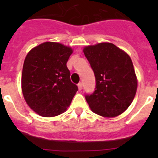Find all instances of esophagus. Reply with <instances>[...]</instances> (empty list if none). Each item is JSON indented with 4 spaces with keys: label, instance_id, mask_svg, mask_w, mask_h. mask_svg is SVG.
Here are the masks:
<instances>
[{
    "label": "esophagus",
    "instance_id": "obj_1",
    "mask_svg": "<svg viewBox=\"0 0 158 158\" xmlns=\"http://www.w3.org/2000/svg\"><path fill=\"white\" fill-rule=\"evenodd\" d=\"M77 87H78V90H79V91H81V89H82V83H81V82H80V83H78Z\"/></svg>",
    "mask_w": 158,
    "mask_h": 158
}]
</instances>
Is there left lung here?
<instances>
[{
    "mask_svg": "<svg viewBox=\"0 0 158 158\" xmlns=\"http://www.w3.org/2000/svg\"><path fill=\"white\" fill-rule=\"evenodd\" d=\"M83 52L96 77V90L85 96L92 111L105 118L121 115L131 105L138 88L131 57L111 43L86 46Z\"/></svg>",
    "mask_w": 158,
    "mask_h": 158,
    "instance_id": "obj_1",
    "label": "left lung"
}]
</instances>
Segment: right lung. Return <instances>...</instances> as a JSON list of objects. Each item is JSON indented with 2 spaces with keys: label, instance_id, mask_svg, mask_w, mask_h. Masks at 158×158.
<instances>
[{
  "label": "right lung",
  "instance_id": "obj_1",
  "mask_svg": "<svg viewBox=\"0 0 158 158\" xmlns=\"http://www.w3.org/2000/svg\"><path fill=\"white\" fill-rule=\"evenodd\" d=\"M73 51L62 43L46 42L27 53L22 71V93L38 115L57 116L70 105L78 89L71 82L66 66Z\"/></svg>",
  "mask_w": 158,
  "mask_h": 158
}]
</instances>
